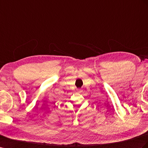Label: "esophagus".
Listing matches in <instances>:
<instances>
[{"label":"esophagus","instance_id":"esophagus-1","mask_svg":"<svg viewBox=\"0 0 148 148\" xmlns=\"http://www.w3.org/2000/svg\"><path fill=\"white\" fill-rule=\"evenodd\" d=\"M77 91L78 92H79V93H82V89H77Z\"/></svg>","mask_w":148,"mask_h":148}]
</instances>
